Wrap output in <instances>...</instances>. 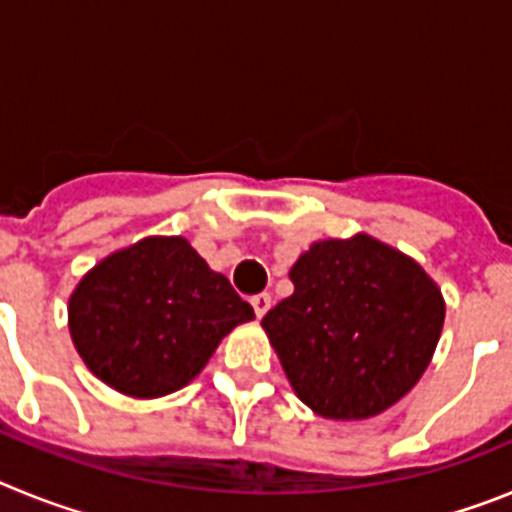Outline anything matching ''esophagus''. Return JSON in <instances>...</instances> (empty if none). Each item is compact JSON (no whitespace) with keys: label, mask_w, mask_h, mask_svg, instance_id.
<instances>
[{"label":"esophagus","mask_w":512,"mask_h":512,"mask_svg":"<svg viewBox=\"0 0 512 512\" xmlns=\"http://www.w3.org/2000/svg\"><path fill=\"white\" fill-rule=\"evenodd\" d=\"M251 305H253V310H256V318H264L266 312H269V307H271V295H269V292L253 295Z\"/></svg>","instance_id":"34e87169"}]
</instances>
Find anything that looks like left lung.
<instances>
[{
    "label": "left lung",
    "instance_id": "obj_1",
    "mask_svg": "<svg viewBox=\"0 0 512 512\" xmlns=\"http://www.w3.org/2000/svg\"><path fill=\"white\" fill-rule=\"evenodd\" d=\"M289 279L295 292L261 325L305 405L323 418L359 420L413 390L446 315L413 259L356 235L312 243Z\"/></svg>",
    "mask_w": 512,
    "mask_h": 512
}]
</instances>
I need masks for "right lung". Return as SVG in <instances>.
<instances>
[{"instance_id": "add662e5", "label": "right lung", "mask_w": 512, "mask_h": 512, "mask_svg": "<svg viewBox=\"0 0 512 512\" xmlns=\"http://www.w3.org/2000/svg\"><path fill=\"white\" fill-rule=\"evenodd\" d=\"M251 318L253 307L184 238H146L112 253L69 302L81 359L130 397L182 390L223 336Z\"/></svg>"}]
</instances>
